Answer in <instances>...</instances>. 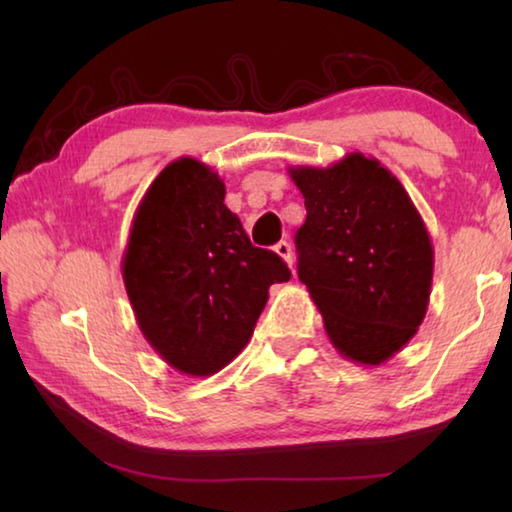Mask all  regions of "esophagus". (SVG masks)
Segmentation results:
<instances>
[{
  "instance_id": "obj_1",
  "label": "esophagus",
  "mask_w": 512,
  "mask_h": 512,
  "mask_svg": "<svg viewBox=\"0 0 512 512\" xmlns=\"http://www.w3.org/2000/svg\"><path fill=\"white\" fill-rule=\"evenodd\" d=\"M275 253L280 255L289 266L293 264V253H291V244H289V241H280V244H275Z\"/></svg>"
}]
</instances>
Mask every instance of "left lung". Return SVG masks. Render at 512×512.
<instances>
[{"mask_svg": "<svg viewBox=\"0 0 512 512\" xmlns=\"http://www.w3.org/2000/svg\"><path fill=\"white\" fill-rule=\"evenodd\" d=\"M305 196L298 277L341 357L379 366L409 343L429 307L433 246L420 212L384 164L348 153L289 167Z\"/></svg>", "mask_w": 512, "mask_h": 512, "instance_id": "obj_1", "label": "left lung"}]
</instances>
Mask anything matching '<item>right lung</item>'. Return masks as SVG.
Listing matches in <instances>:
<instances>
[{
    "mask_svg": "<svg viewBox=\"0 0 512 512\" xmlns=\"http://www.w3.org/2000/svg\"><path fill=\"white\" fill-rule=\"evenodd\" d=\"M223 198L207 164L169 162L137 205L121 257L144 339L192 377L214 375L246 348L271 284L291 277L273 250L250 244Z\"/></svg>",
    "mask_w": 512,
    "mask_h": 512,
    "instance_id": "1",
    "label": "right lung"
}]
</instances>
